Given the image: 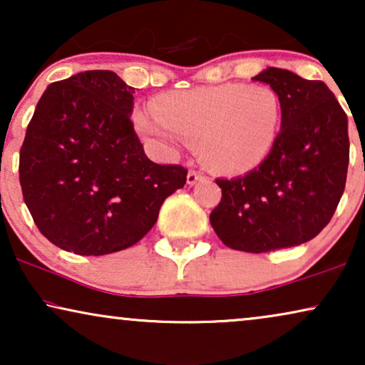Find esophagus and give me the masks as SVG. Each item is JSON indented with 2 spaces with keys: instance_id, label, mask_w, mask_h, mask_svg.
<instances>
[{
  "instance_id": "esophagus-1",
  "label": "esophagus",
  "mask_w": 365,
  "mask_h": 365,
  "mask_svg": "<svg viewBox=\"0 0 365 365\" xmlns=\"http://www.w3.org/2000/svg\"><path fill=\"white\" fill-rule=\"evenodd\" d=\"M201 179H204V174L199 173V171H194V169H191V171L187 173V184L189 186H194L197 181H201Z\"/></svg>"
}]
</instances>
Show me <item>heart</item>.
Here are the masks:
<instances>
[{"label":"heart","instance_id":"1","mask_svg":"<svg viewBox=\"0 0 365 365\" xmlns=\"http://www.w3.org/2000/svg\"><path fill=\"white\" fill-rule=\"evenodd\" d=\"M154 114H138L143 134L178 149L201 143L219 171L242 173L261 164L281 128V101L267 86L224 83L163 94Z\"/></svg>","mask_w":365,"mask_h":365}]
</instances>
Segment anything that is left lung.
<instances>
[{
	"label": "left lung",
	"mask_w": 365,
	"mask_h": 365,
	"mask_svg": "<svg viewBox=\"0 0 365 365\" xmlns=\"http://www.w3.org/2000/svg\"><path fill=\"white\" fill-rule=\"evenodd\" d=\"M281 101V133L256 169L216 179L221 202L209 216L217 237L244 252H269L311 241L327 226L346 187L347 116L322 81L281 68L252 78Z\"/></svg>",
	"instance_id": "obj_1"
}]
</instances>
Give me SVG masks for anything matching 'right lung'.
Returning a JSON list of instances; mask_svg holds the SVG:
<instances>
[{"mask_svg":"<svg viewBox=\"0 0 365 365\" xmlns=\"http://www.w3.org/2000/svg\"><path fill=\"white\" fill-rule=\"evenodd\" d=\"M133 88L113 71L53 83L19 151V184L33 221L54 246L79 256L131 247L158 221L187 169L156 164L134 133Z\"/></svg>","mask_w":365,"mask_h":365,"instance_id":"1","label":"right lung"}]
</instances>
